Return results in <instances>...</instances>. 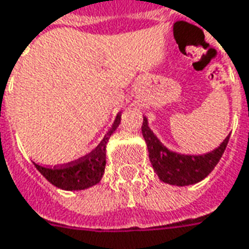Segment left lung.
Returning <instances> with one entry per match:
<instances>
[{
    "mask_svg": "<svg viewBox=\"0 0 249 249\" xmlns=\"http://www.w3.org/2000/svg\"><path fill=\"white\" fill-rule=\"evenodd\" d=\"M141 132L149 152V160L155 172L162 183L169 185L185 187L192 185L208 176L217 165L224 153L230 135L213 151L204 155H183L171 149L159 140L148 124V119L144 116Z\"/></svg>",
    "mask_w": 249,
    "mask_h": 249,
    "instance_id": "8db88e82",
    "label": "left lung"
}]
</instances>
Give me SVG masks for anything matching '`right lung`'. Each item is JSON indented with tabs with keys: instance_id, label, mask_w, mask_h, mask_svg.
I'll return each instance as SVG.
<instances>
[{
	"instance_id": "right-lung-1",
	"label": "right lung",
	"mask_w": 249,
	"mask_h": 249,
	"mask_svg": "<svg viewBox=\"0 0 249 249\" xmlns=\"http://www.w3.org/2000/svg\"><path fill=\"white\" fill-rule=\"evenodd\" d=\"M121 121V114L117 113L112 128L104 136L101 142L89 155L69 162L65 167L46 168L35 164L38 172L53 184L54 187L64 191H82L101 181L107 164V144L109 137L113 135Z\"/></svg>"
}]
</instances>
